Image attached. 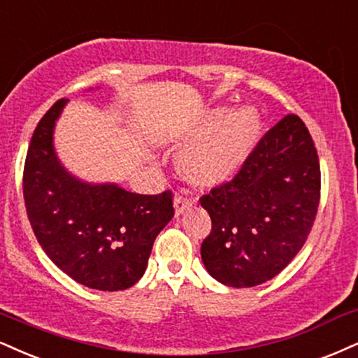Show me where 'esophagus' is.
<instances>
[{"label": "esophagus", "mask_w": 358, "mask_h": 358, "mask_svg": "<svg viewBox=\"0 0 358 358\" xmlns=\"http://www.w3.org/2000/svg\"><path fill=\"white\" fill-rule=\"evenodd\" d=\"M194 204V199L192 197H187V196H182V194H178L174 199V209H176V215H180L184 213V210H187L189 207H192Z\"/></svg>", "instance_id": "obj_1"}]
</instances>
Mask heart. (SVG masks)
<instances>
[{"label": "heart", "mask_w": 358, "mask_h": 358, "mask_svg": "<svg viewBox=\"0 0 358 358\" xmlns=\"http://www.w3.org/2000/svg\"><path fill=\"white\" fill-rule=\"evenodd\" d=\"M257 131L259 116L252 108L231 114L226 108L213 109L187 134L192 143L180 152V171L201 186L226 182L244 164Z\"/></svg>", "instance_id": "obj_1"}]
</instances>
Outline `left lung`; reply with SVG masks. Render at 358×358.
Listing matches in <instances>:
<instances>
[{
	"label": "left lung",
	"instance_id": "obj_1",
	"mask_svg": "<svg viewBox=\"0 0 358 358\" xmlns=\"http://www.w3.org/2000/svg\"><path fill=\"white\" fill-rule=\"evenodd\" d=\"M199 201L213 220L201 245L207 272L239 289L275 277L306 244L320 201L319 156L302 119L282 117L234 179Z\"/></svg>",
	"mask_w": 358,
	"mask_h": 358
}]
</instances>
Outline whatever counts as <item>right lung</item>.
Wrapping results in <instances>:
<instances>
[{"instance_id":"1","label":"right lung","mask_w":358,"mask_h":358,"mask_svg":"<svg viewBox=\"0 0 358 358\" xmlns=\"http://www.w3.org/2000/svg\"><path fill=\"white\" fill-rule=\"evenodd\" d=\"M59 99L31 138L23 172L26 213L52 262L79 284L124 290L148 267L157 234L174 215L172 192L145 196L116 184H87L61 166L52 145Z\"/></svg>"}]
</instances>
